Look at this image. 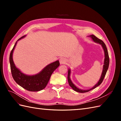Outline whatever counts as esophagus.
Listing matches in <instances>:
<instances>
[{
    "mask_svg": "<svg viewBox=\"0 0 121 121\" xmlns=\"http://www.w3.org/2000/svg\"><path fill=\"white\" fill-rule=\"evenodd\" d=\"M60 64H64L66 63V60L65 58H61L60 60Z\"/></svg>",
    "mask_w": 121,
    "mask_h": 121,
    "instance_id": "1",
    "label": "esophagus"
}]
</instances>
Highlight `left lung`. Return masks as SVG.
I'll return each mask as SVG.
<instances>
[{
	"label": "left lung",
	"mask_w": 121,
	"mask_h": 121,
	"mask_svg": "<svg viewBox=\"0 0 121 121\" xmlns=\"http://www.w3.org/2000/svg\"><path fill=\"white\" fill-rule=\"evenodd\" d=\"M90 37H91V38L92 39V40L94 42H95L96 43H98L100 44L101 45L102 48H103L104 52V55H105V58H104V69H103V71H102V74L101 76L100 79L99 80V81L98 82V83L96 84L93 87H92V88H91L90 89L88 90H82L78 88L74 84L72 83V82L71 81V80L70 79V73H71V71L70 69H69L68 71V82L69 84V85L72 88L75 90L76 92H80V93H85V92H88V91L92 90L94 88H95L96 87H97V86H98L99 85L101 84V83L103 81V80L104 79V77L106 75V73H107V72L108 71V66H109V56H108V49L107 47H106V45L105 44V43L102 41L101 40L98 39L97 37H96L94 35H90Z\"/></svg>",
	"instance_id": "obj_1"
}]
</instances>
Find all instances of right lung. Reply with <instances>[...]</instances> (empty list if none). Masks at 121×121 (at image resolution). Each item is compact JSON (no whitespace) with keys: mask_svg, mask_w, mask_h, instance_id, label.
<instances>
[{"mask_svg":"<svg viewBox=\"0 0 121 121\" xmlns=\"http://www.w3.org/2000/svg\"><path fill=\"white\" fill-rule=\"evenodd\" d=\"M25 36V35L22 36L17 41ZM17 41L11 51L9 56L11 72L14 80L20 86L28 91H38L43 89L46 86L52 73L60 65L59 61H56L47 65L37 74L32 76L25 75L16 68L13 60V53Z\"/></svg>","mask_w":121,"mask_h":121,"instance_id":"1","label":"right lung"}]
</instances>
